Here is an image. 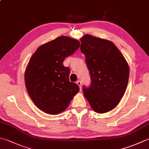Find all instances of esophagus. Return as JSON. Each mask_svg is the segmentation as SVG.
<instances>
[{
	"label": "esophagus",
	"instance_id": "34e87169",
	"mask_svg": "<svg viewBox=\"0 0 149 149\" xmlns=\"http://www.w3.org/2000/svg\"><path fill=\"white\" fill-rule=\"evenodd\" d=\"M76 83L77 84V85L79 86V88H81V87H82V84H81V81H79V80H78L77 82H76Z\"/></svg>",
	"mask_w": 149,
	"mask_h": 149
}]
</instances>
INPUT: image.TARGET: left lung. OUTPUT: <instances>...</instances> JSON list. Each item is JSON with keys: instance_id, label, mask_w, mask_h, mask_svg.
<instances>
[{"instance_id": "left-lung-1", "label": "left lung", "mask_w": 149, "mask_h": 149, "mask_svg": "<svg viewBox=\"0 0 149 149\" xmlns=\"http://www.w3.org/2000/svg\"><path fill=\"white\" fill-rule=\"evenodd\" d=\"M91 83L84 97L95 111L108 112L118 105L127 86L129 68L124 57L110 41L85 34L81 39Z\"/></svg>"}]
</instances>
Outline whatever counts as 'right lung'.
<instances>
[{
    "mask_svg": "<svg viewBox=\"0 0 149 149\" xmlns=\"http://www.w3.org/2000/svg\"><path fill=\"white\" fill-rule=\"evenodd\" d=\"M77 40L59 36L38 48L25 72V83L35 105L50 115L65 111L79 91L76 83L70 82V70L63 63L79 48Z\"/></svg>",
    "mask_w": 149,
    "mask_h": 149,
    "instance_id": "add662e5",
    "label": "right lung"
}]
</instances>
